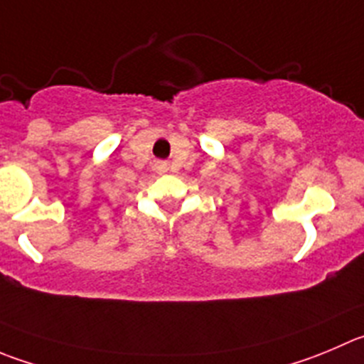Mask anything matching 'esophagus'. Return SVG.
<instances>
[{"mask_svg": "<svg viewBox=\"0 0 364 364\" xmlns=\"http://www.w3.org/2000/svg\"><path fill=\"white\" fill-rule=\"evenodd\" d=\"M157 169H159V173H164L166 171V162L159 161L157 162Z\"/></svg>", "mask_w": 364, "mask_h": 364, "instance_id": "esophagus-1", "label": "esophagus"}]
</instances>
